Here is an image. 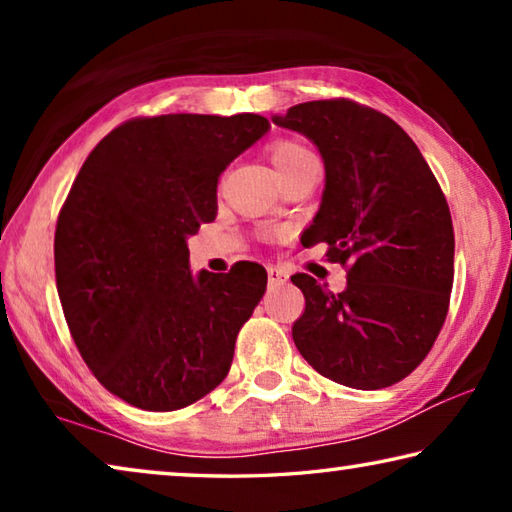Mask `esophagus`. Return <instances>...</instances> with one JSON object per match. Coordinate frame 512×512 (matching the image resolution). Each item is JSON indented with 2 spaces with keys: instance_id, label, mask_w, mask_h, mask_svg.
<instances>
[{
  "instance_id": "esophagus-1",
  "label": "esophagus",
  "mask_w": 512,
  "mask_h": 512,
  "mask_svg": "<svg viewBox=\"0 0 512 512\" xmlns=\"http://www.w3.org/2000/svg\"><path fill=\"white\" fill-rule=\"evenodd\" d=\"M289 282V273L280 266H268V287H282V284Z\"/></svg>"
}]
</instances>
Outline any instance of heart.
<instances>
[{"mask_svg":"<svg viewBox=\"0 0 512 512\" xmlns=\"http://www.w3.org/2000/svg\"><path fill=\"white\" fill-rule=\"evenodd\" d=\"M307 158H314L305 146H300L298 142H289V140H282V142H275L271 146V162L273 167L277 169V173L287 171L293 164H298Z\"/></svg>","mask_w":512,"mask_h":512,"instance_id":"1","label":"heart"}]
</instances>
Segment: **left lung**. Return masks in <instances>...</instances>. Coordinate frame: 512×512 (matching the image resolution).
I'll return each mask as SVG.
<instances>
[{
    "instance_id": "8db88e82",
    "label": "left lung",
    "mask_w": 512,
    "mask_h": 512,
    "mask_svg": "<svg viewBox=\"0 0 512 512\" xmlns=\"http://www.w3.org/2000/svg\"><path fill=\"white\" fill-rule=\"evenodd\" d=\"M273 124L309 137L325 162V189L307 246L348 266L332 293L314 277L293 343L336 384L377 391L420 366L443 329L454 284L452 214L415 142L391 117L348 99L298 103Z\"/></svg>"
}]
</instances>
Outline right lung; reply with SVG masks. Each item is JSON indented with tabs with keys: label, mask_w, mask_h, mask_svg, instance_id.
I'll list each match as a JSON object with an SVG mask.
<instances>
[{
	"label": "right lung",
	"mask_w": 512,
	"mask_h": 512,
	"mask_svg": "<svg viewBox=\"0 0 512 512\" xmlns=\"http://www.w3.org/2000/svg\"><path fill=\"white\" fill-rule=\"evenodd\" d=\"M268 128L253 112L137 117L94 146L69 189L54 239L60 305L92 375L137 409H183L228 375L266 271L194 275L187 237L214 221L219 176Z\"/></svg>",
	"instance_id": "1"
}]
</instances>
